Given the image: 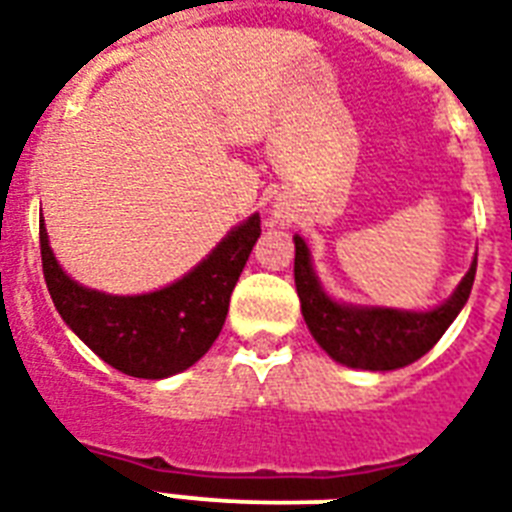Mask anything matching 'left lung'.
Returning a JSON list of instances; mask_svg holds the SVG:
<instances>
[{"mask_svg":"<svg viewBox=\"0 0 512 512\" xmlns=\"http://www.w3.org/2000/svg\"><path fill=\"white\" fill-rule=\"evenodd\" d=\"M478 257L460 281V287L441 308L428 313L390 311V308H356L340 305L324 295L311 268V255L300 236H295V284L305 324L329 356L353 369L388 372L425 356L457 319L468 303Z\"/></svg>","mask_w":512,"mask_h":512,"instance_id":"1","label":"left lung"}]
</instances>
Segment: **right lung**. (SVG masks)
I'll return each mask as SVG.
<instances>
[{"label": "right lung", "instance_id": "add662e5", "mask_svg": "<svg viewBox=\"0 0 512 512\" xmlns=\"http://www.w3.org/2000/svg\"><path fill=\"white\" fill-rule=\"evenodd\" d=\"M257 236L260 215H252L188 276L138 297L103 295L68 279L47 244L44 223L39 249L52 303L68 327L119 372L162 380L193 366L212 348Z\"/></svg>", "mask_w": 512, "mask_h": 512}]
</instances>
